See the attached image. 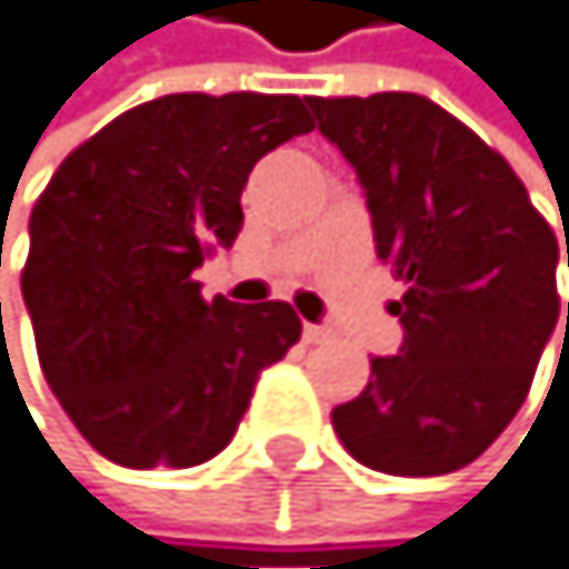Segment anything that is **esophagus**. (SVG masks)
<instances>
[{"label":"esophagus","mask_w":569,"mask_h":569,"mask_svg":"<svg viewBox=\"0 0 569 569\" xmlns=\"http://www.w3.org/2000/svg\"><path fill=\"white\" fill-rule=\"evenodd\" d=\"M305 341L308 345H319V341H327V337H330V330L327 327H316V322H305Z\"/></svg>","instance_id":"obj_1"}]
</instances>
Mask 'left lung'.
Listing matches in <instances>:
<instances>
[{
  "instance_id": "8db88e82",
  "label": "left lung",
  "mask_w": 569,
  "mask_h": 569,
  "mask_svg": "<svg viewBox=\"0 0 569 569\" xmlns=\"http://www.w3.org/2000/svg\"><path fill=\"white\" fill-rule=\"evenodd\" d=\"M308 108L352 162L378 257L407 282L392 301L399 356L370 359L367 388L333 407V432L373 472H458L530 392L559 319L556 236L516 170L428 97H308Z\"/></svg>"
}]
</instances>
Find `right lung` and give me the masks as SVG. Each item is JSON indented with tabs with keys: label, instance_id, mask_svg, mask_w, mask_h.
Masks as SVG:
<instances>
[{
	"label": "right lung",
	"instance_id": "add662e5",
	"mask_svg": "<svg viewBox=\"0 0 569 569\" xmlns=\"http://www.w3.org/2000/svg\"><path fill=\"white\" fill-rule=\"evenodd\" d=\"M312 130L293 93H167L97 130L31 210L24 305L46 385L108 461L191 468L232 442L287 301H202L191 272L242 228L253 162Z\"/></svg>",
	"mask_w": 569,
	"mask_h": 569
}]
</instances>
